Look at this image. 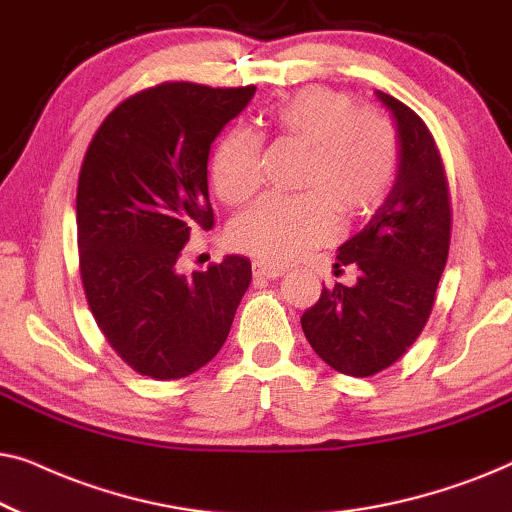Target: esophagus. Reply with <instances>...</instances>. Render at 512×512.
<instances>
[{
  "label": "esophagus",
  "instance_id": "1",
  "mask_svg": "<svg viewBox=\"0 0 512 512\" xmlns=\"http://www.w3.org/2000/svg\"><path fill=\"white\" fill-rule=\"evenodd\" d=\"M251 270H254V277H263V279H279L284 275L282 268H275V265H268L261 261H256L254 265H251Z\"/></svg>",
  "mask_w": 512,
  "mask_h": 512
}]
</instances>
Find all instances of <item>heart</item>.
<instances>
[{"instance_id": "obj_1", "label": "heart", "mask_w": 512, "mask_h": 512, "mask_svg": "<svg viewBox=\"0 0 512 512\" xmlns=\"http://www.w3.org/2000/svg\"><path fill=\"white\" fill-rule=\"evenodd\" d=\"M284 137L307 146L298 195H265L230 226L237 251L258 261H296L338 233V214L361 216L387 198L398 170L394 123L380 111L359 109L342 90H298L272 111ZM263 139L256 130H228L212 158V179L221 200L244 202L261 184Z\"/></svg>"}]
</instances>
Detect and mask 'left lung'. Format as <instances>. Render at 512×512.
<instances>
[{
  "label": "left lung",
  "mask_w": 512,
  "mask_h": 512,
  "mask_svg": "<svg viewBox=\"0 0 512 512\" xmlns=\"http://www.w3.org/2000/svg\"><path fill=\"white\" fill-rule=\"evenodd\" d=\"M375 95L396 123V181L361 233L338 247L335 268L356 265V284L324 289L300 317L314 352L352 377L380 373L408 352L450 251V193L436 142L410 107L382 90Z\"/></svg>",
  "instance_id": "obj_1"
}]
</instances>
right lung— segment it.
<instances>
[{
    "mask_svg": "<svg viewBox=\"0 0 512 512\" xmlns=\"http://www.w3.org/2000/svg\"><path fill=\"white\" fill-rule=\"evenodd\" d=\"M256 88L163 83L118 104L90 142L76 191L81 282L90 312L139 375L179 380L216 356L251 284L230 254L179 272L191 230H212L207 160Z\"/></svg>",
    "mask_w": 512,
    "mask_h": 512,
    "instance_id": "right-lung-1",
    "label": "right lung"
}]
</instances>
